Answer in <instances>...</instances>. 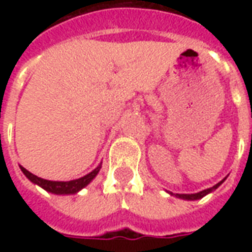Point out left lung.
Instances as JSON below:
<instances>
[{
    "mask_svg": "<svg viewBox=\"0 0 252 252\" xmlns=\"http://www.w3.org/2000/svg\"><path fill=\"white\" fill-rule=\"evenodd\" d=\"M227 178V177H225ZM225 178L222 181H220L219 184H216L215 186H212V188H209V189H205V190H201V191H198V193H191V194H173L171 191H167L169 194L174 195V197H177V198H181V200H188V201H194V200H200V198H202V197H205L206 194H209V193H212L213 190H216L219 186L221 185L222 182L225 181Z\"/></svg>",
    "mask_w": 252,
    "mask_h": 252,
    "instance_id": "obj_1",
    "label": "left lung"
}]
</instances>
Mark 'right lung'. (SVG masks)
<instances>
[{
	"label": "right lung",
	"mask_w": 252,
	"mask_h": 252,
	"mask_svg": "<svg viewBox=\"0 0 252 252\" xmlns=\"http://www.w3.org/2000/svg\"><path fill=\"white\" fill-rule=\"evenodd\" d=\"M101 166H102V163H99L98 166H97L93 171H90L89 174L83 175V177L78 178V180L71 181L43 180L40 177H37V175L30 173V171L27 169H24L23 166H20V169L23 171V174H24L32 184L40 186L41 189H44L46 191H48V193H52V194H75L79 190H82L83 188H86V186L95 178V175L98 174L99 170H101Z\"/></svg>",
	"instance_id": "1"
}]
</instances>
